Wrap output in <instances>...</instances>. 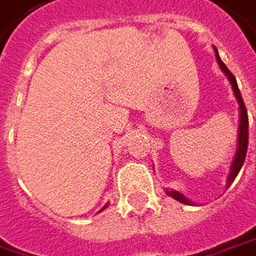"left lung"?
<instances>
[{
  "mask_svg": "<svg viewBox=\"0 0 256 256\" xmlns=\"http://www.w3.org/2000/svg\"><path fill=\"white\" fill-rule=\"evenodd\" d=\"M214 52H216V60L220 66L221 72L227 76V79L232 84V89H233V94L236 96V101L239 104V128H238V148H236V154H234V158L232 161V166H230V173H228V177H227V186H230L236 176L239 174L242 166L244 162V156H246V151H248V112H246V106L244 104V100H242V95H240V90L238 88V82L234 79V76L230 73V70L226 67V64L221 61L220 56H218V51L217 48L214 46ZM166 194L168 196L174 198L176 200L184 204V205H194V202L186 198L182 192L178 190H174V189H168L166 188Z\"/></svg>",
  "mask_w": 256,
  "mask_h": 256,
  "instance_id": "1",
  "label": "left lung"
}]
</instances>
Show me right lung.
<instances>
[{
  "label": "right lung",
  "mask_w": 256,
  "mask_h": 256,
  "mask_svg": "<svg viewBox=\"0 0 256 256\" xmlns=\"http://www.w3.org/2000/svg\"><path fill=\"white\" fill-rule=\"evenodd\" d=\"M106 206H108V204H105L104 206H102V210H101V211H104V210H105V208H106Z\"/></svg>",
  "instance_id": "add662e5"
}]
</instances>
